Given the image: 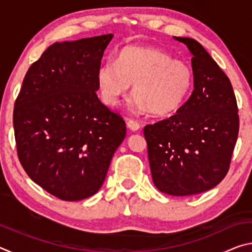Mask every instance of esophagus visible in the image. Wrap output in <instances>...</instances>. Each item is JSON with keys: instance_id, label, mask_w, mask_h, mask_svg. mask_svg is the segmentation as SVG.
Here are the masks:
<instances>
[{"instance_id": "esophagus-1", "label": "esophagus", "mask_w": 252, "mask_h": 252, "mask_svg": "<svg viewBox=\"0 0 252 252\" xmlns=\"http://www.w3.org/2000/svg\"><path fill=\"white\" fill-rule=\"evenodd\" d=\"M126 126L129 127L131 131H138L140 129V123L134 120H131V119H127Z\"/></svg>"}]
</instances>
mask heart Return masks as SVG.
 I'll return each instance as SVG.
<instances>
[{"label":"heart","mask_w":252,"mask_h":252,"mask_svg":"<svg viewBox=\"0 0 252 252\" xmlns=\"http://www.w3.org/2000/svg\"><path fill=\"white\" fill-rule=\"evenodd\" d=\"M102 100L117 106L129 94L133 84L132 106L138 113L159 117L176 112L185 103L193 84L189 64L152 46L127 45L119 51L116 61L97 70Z\"/></svg>","instance_id":"obj_1"}]
</instances>
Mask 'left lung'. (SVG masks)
Instances as JSON below:
<instances>
[{
	"mask_svg": "<svg viewBox=\"0 0 252 252\" xmlns=\"http://www.w3.org/2000/svg\"><path fill=\"white\" fill-rule=\"evenodd\" d=\"M192 54L193 91L174 116L143 130L155 186L170 195H192L225 177L239 132L231 82L203 46L173 36Z\"/></svg>",
	"mask_w": 252,
	"mask_h": 252,
	"instance_id": "1",
	"label": "left lung"
}]
</instances>
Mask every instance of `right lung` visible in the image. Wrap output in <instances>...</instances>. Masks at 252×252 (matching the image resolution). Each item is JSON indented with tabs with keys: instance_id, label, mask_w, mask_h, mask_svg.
Wrapping results in <instances>:
<instances>
[{
	"instance_id": "add662e5",
	"label": "right lung",
	"mask_w": 252,
	"mask_h": 252,
	"mask_svg": "<svg viewBox=\"0 0 252 252\" xmlns=\"http://www.w3.org/2000/svg\"><path fill=\"white\" fill-rule=\"evenodd\" d=\"M113 34L55 42L28 70L13 111L16 149L32 180L79 201L100 190L126 138V122L101 103L97 70Z\"/></svg>"
}]
</instances>
